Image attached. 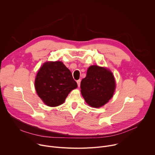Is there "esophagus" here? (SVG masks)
I'll list each match as a JSON object with an SVG mask.
<instances>
[{
	"instance_id": "obj_1",
	"label": "esophagus",
	"mask_w": 155,
	"mask_h": 155,
	"mask_svg": "<svg viewBox=\"0 0 155 155\" xmlns=\"http://www.w3.org/2000/svg\"><path fill=\"white\" fill-rule=\"evenodd\" d=\"M77 84H78V86L80 87V83H81V80H78L77 81Z\"/></svg>"
}]
</instances>
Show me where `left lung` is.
Returning a JSON list of instances; mask_svg holds the SVG:
<instances>
[{"instance_id": "obj_1", "label": "left lung", "mask_w": 155, "mask_h": 155, "mask_svg": "<svg viewBox=\"0 0 155 155\" xmlns=\"http://www.w3.org/2000/svg\"><path fill=\"white\" fill-rule=\"evenodd\" d=\"M113 74L105 68L93 65L87 69L86 76L80 83L81 93L86 102L99 108L108 102L115 90Z\"/></svg>"}]
</instances>
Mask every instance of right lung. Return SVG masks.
<instances>
[{
    "mask_svg": "<svg viewBox=\"0 0 155 155\" xmlns=\"http://www.w3.org/2000/svg\"><path fill=\"white\" fill-rule=\"evenodd\" d=\"M77 87L71 72L61 61L44 63L35 80L38 96L49 107L62 104L70 92Z\"/></svg>",
    "mask_w": 155,
    "mask_h": 155,
    "instance_id": "obj_1",
    "label": "right lung"
}]
</instances>
